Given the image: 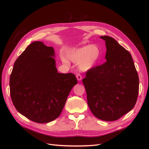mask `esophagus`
<instances>
[{
    "mask_svg": "<svg viewBox=\"0 0 149 149\" xmlns=\"http://www.w3.org/2000/svg\"><path fill=\"white\" fill-rule=\"evenodd\" d=\"M76 78H77L78 81H81V80L82 79V76L80 75V74H79V73L77 74H76Z\"/></svg>",
    "mask_w": 149,
    "mask_h": 149,
    "instance_id": "obj_1",
    "label": "esophagus"
}]
</instances>
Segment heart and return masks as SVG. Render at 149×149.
<instances>
[{
  "instance_id": "obj_1",
  "label": "heart",
  "mask_w": 149,
  "mask_h": 149,
  "mask_svg": "<svg viewBox=\"0 0 149 149\" xmlns=\"http://www.w3.org/2000/svg\"><path fill=\"white\" fill-rule=\"evenodd\" d=\"M100 49L94 44L76 48L66 53V57L62 55L61 59L65 64L69 65V61L77 63L79 71L86 72L96 65L100 57Z\"/></svg>"
}]
</instances>
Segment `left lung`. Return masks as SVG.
Instances as JSON below:
<instances>
[{"label": "left lung", "mask_w": 149, "mask_h": 149, "mask_svg": "<svg viewBox=\"0 0 149 149\" xmlns=\"http://www.w3.org/2000/svg\"><path fill=\"white\" fill-rule=\"evenodd\" d=\"M100 38L106 42V61L88 71L83 83L93 115L102 120L114 121L136 104L139 76L127 50L109 36Z\"/></svg>", "instance_id": "1"}]
</instances>
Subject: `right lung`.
<instances>
[{
  "instance_id": "obj_1",
  "label": "right lung",
  "mask_w": 149,
  "mask_h": 149,
  "mask_svg": "<svg viewBox=\"0 0 149 149\" xmlns=\"http://www.w3.org/2000/svg\"><path fill=\"white\" fill-rule=\"evenodd\" d=\"M54 58L53 47L34 42L17 58L10 74L13 105L19 113L37 123L58 118L78 83L74 74L58 73Z\"/></svg>"
}]
</instances>
